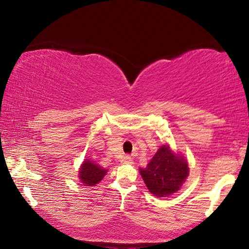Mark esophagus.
<instances>
[{"mask_svg":"<svg viewBox=\"0 0 249 249\" xmlns=\"http://www.w3.org/2000/svg\"><path fill=\"white\" fill-rule=\"evenodd\" d=\"M121 161L122 163H133V160H131L130 156H124Z\"/></svg>","mask_w":249,"mask_h":249,"instance_id":"esophagus-1","label":"esophagus"}]
</instances>
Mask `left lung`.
I'll return each instance as SVG.
<instances>
[{
	"label": "left lung",
	"instance_id": "8db88e82",
	"mask_svg": "<svg viewBox=\"0 0 249 249\" xmlns=\"http://www.w3.org/2000/svg\"><path fill=\"white\" fill-rule=\"evenodd\" d=\"M150 193L156 197H169L182 187L189 174L185 157L176 154L167 144L161 145L146 168L139 169Z\"/></svg>",
	"mask_w": 249,
	"mask_h": 249
}]
</instances>
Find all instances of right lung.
<instances>
[{
  "label": "right lung",
  "instance_id": "add662e5",
  "mask_svg": "<svg viewBox=\"0 0 249 249\" xmlns=\"http://www.w3.org/2000/svg\"><path fill=\"white\" fill-rule=\"evenodd\" d=\"M107 173V170L100 167L97 163L89 160H84L79 171V178L80 182L86 186H95L99 183Z\"/></svg>",
  "mask_w": 249,
  "mask_h": 249
}]
</instances>
